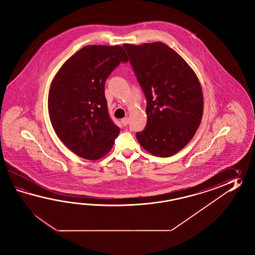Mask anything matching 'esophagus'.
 <instances>
[{"label": "esophagus", "instance_id": "1", "mask_svg": "<svg viewBox=\"0 0 255 255\" xmlns=\"http://www.w3.org/2000/svg\"><path fill=\"white\" fill-rule=\"evenodd\" d=\"M128 122H129V120H128V118H124V119H122L121 120V123H122V125L123 126H128Z\"/></svg>", "mask_w": 255, "mask_h": 255}]
</instances>
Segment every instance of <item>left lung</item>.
Listing matches in <instances>:
<instances>
[{
  "instance_id": "1",
  "label": "left lung",
  "mask_w": 255,
  "mask_h": 255,
  "mask_svg": "<svg viewBox=\"0 0 255 255\" xmlns=\"http://www.w3.org/2000/svg\"><path fill=\"white\" fill-rule=\"evenodd\" d=\"M146 97L145 128L135 134L146 151L170 157L195 135L203 97L194 71L173 49L156 42L123 45Z\"/></svg>"
}]
</instances>
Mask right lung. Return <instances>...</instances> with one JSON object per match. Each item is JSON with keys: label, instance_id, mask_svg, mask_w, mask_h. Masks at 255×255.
<instances>
[{"label": "right lung", "instance_id": "right-lung-1", "mask_svg": "<svg viewBox=\"0 0 255 255\" xmlns=\"http://www.w3.org/2000/svg\"><path fill=\"white\" fill-rule=\"evenodd\" d=\"M128 58L120 45H87L60 68L49 90L50 120L61 141L77 156L98 159L120 134L109 116L105 83Z\"/></svg>", "mask_w": 255, "mask_h": 255}]
</instances>
